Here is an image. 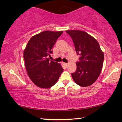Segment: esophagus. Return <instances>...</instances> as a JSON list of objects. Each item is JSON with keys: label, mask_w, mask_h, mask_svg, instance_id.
<instances>
[{"label": "esophagus", "mask_w": 122, "mask_h": 122, "mask_svg": "<svg viewBox=\"0 0 122 122\" xmlns=\"http://www.w3.org/2000/svg\"><path fill=\"white\" fill-rule=\"evenodd\" d=\"M64 65L66 66V67H67V65H68V64H67V63H64Z\"/></svg>", "instance_id": "obj_1"}]
</instances>
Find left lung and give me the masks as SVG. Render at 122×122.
Returning <instances> with one entry per match:
<instances>
[{
    "mask_svg": "<svg viewBox=\"0 0 122 122\" xmlns=\"http://www.w3.org/2000/svg\"><path fill=\"white\" fill-rule=\"evenodd\" d=\"M66 32L72 38L80 61L76 62L77 69L71 74L78 85L86 87L95 82L101 72L104 55L98 42L86 32L69 30Z\"/></svg>",
    "mask_w": 122,
    "mask_h": 122,
    "instance_id": "1",
    "label": "left lung"
}]
</instances>
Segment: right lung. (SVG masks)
<instances>
[{"label":"right lung","instance_id":"right-lung-1","mask_svg":"<svg viewBox=\"0 0 122 122\" xmlns=\"http://www.w3.org/2000/svg\"><path fill=\"white\" fill-rule=\"evenodd\" d=\"M63 31L46 30L32 36L23 52L26 71L32 82L41 88L48 89L56 83L63 72L61 64L47 56Z\"/></svg>","mask_w":122,"mask_h":122}]
</instances>
